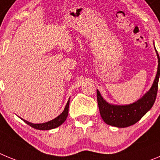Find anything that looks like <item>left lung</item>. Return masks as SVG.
<instances>
[{
    "label": "left lung",
    "mask_w": 160,
    "mask_h": 160,
    "mask_svg": "<svg viewBox=\"0 0 160 160\" xmlns=\"http://www.w3.org/2000/svg\"><path fill=\"white\" fill-rule=\"evenodd\" d=\"M155 52L158 58V68L155 78L149 91H148L137 101L126 105L112 104L102 97L99 90H96L100 116L107 124L117 128L132 126L137 123L152 108L156 99L160 76V60L156 49Z\"/></svg>",
    "instance_id": "8db88e82"
}]
</instances>
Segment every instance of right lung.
Instances as JSON below:
<instances>
[{"mask_svg": "<svg viewBox=\"0 0 160 160\" xmlns=\"http://www.w3.org/2000/svg\"><path fill=\"white\" fill-rule=\"evenodd\" d=\"M70 100V98H69ZM69 100L67 102V104H66L65 108H64V111H63L60 115H59L57 117H56L55 119H52L50 121L46 122V123H32L31 122H28L25 119H22L24 123H26L27 124H28L29 126H31L32 128H33L35 129H38V130H51V129L56 128L57 127L60 126V125L62 124L64 121L66 120L68 117V107H69Z\"/></svg>", "mask_w": 160, "mask_h": 160, "instance_id": "1", "label": "right lung"}]
</instances>
